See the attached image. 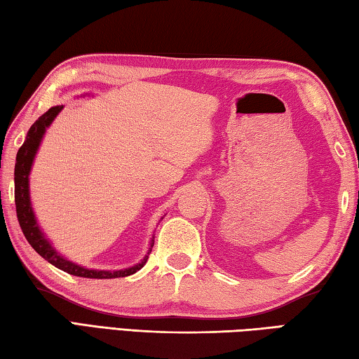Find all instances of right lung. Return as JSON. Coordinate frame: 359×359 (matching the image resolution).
Wrapping results in <instances>:
<instances>
[{"instance_id": "right-lung-1", "label": "right lung", "mask_w": 359, "mask_h": 359, "mask_svg": "<svg viewBox=\"0 0 359 359\" xmlns=\"http://www.w3.org/2000/svg\"><path fill=\"white\" fill-rule=\"evenodd\" d=\"M90 96V95H88ZM63 105H54V107L49 109L46 114L41 115L37 121H35L31 129L27 130V135L23 146L20 147L17 152V161H15V172H13V182H15V207H17V217L20 222V227L23 230V235L32 245V249L37 252L40 257H43L48 263H51L55 268L72 273L76 277H86V278H118V277H128L140 271L146 264L147 258L152 250L154 245V235L151 238L149 250H147V255L142 262L130 266V268L119 269V271H100V269H88L83 268L81 264H76L69 262L67 257H63L55 250L54 245L46 238L45 231L40 229V224L35 217L32 202H31V189H29V175L34 165L35 156H37L39 147L41 144V140L45 137V132L53 124L60 111ZM163 219V217H161Z\"/></svg>"}]
</instances>
